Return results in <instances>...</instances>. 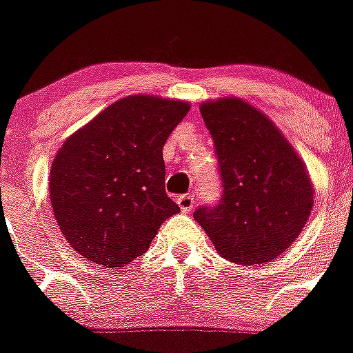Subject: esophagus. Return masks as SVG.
Returning a JSON list of instances; mask_svg holds the SVG:
<instances>
[{
	"label": "esophagus",
	"mask_w": 353,
	"mask_h": 353,
	"mask_svg": "<svg viewBox=\"0 0 353 353\" xmlns=\"http://www.w3.org/2000/svg\"><path fill=\"white\" fill-rule=\"evenodd\" d=\"M177 204H179L181 211L190 212L195 208V199H193V195H181L177 196Z\"/></svg>",
	"instance_id": "1"
}]
</instances>
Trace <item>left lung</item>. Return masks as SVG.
<instances>
[{
  "label": "left lung",
  "mask_w": 353,
  "mask_h": 353,
  "mask_svg": "<svg viewBox=\"0 0 353 353\" xmlns=\"http://www.w3.org/2000/svg\"><path fill=\"white\" fill-rule=\"evenodd\" d=\"M214 141L223 193L193 218L221 256L241 265L278 259L313 208V184L299 154L265 114L241 98L200 105Z\"/></svg>",
  "instance_id": "8db88e82"
}]
</instances>
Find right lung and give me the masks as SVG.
I'll use <instances>...</instances> for the list:
<instances>
[{
  "instance_id": "add662e5",
  "label": "right lung",
  "mask_w": 353,
  "mask_h": 353,
  "mask_svg": "<svg viewBox=\"0 0 353 353\" xmlns=\"http://www.w3.org/2000/svg\"><path fill=\"white\" fill-rule=\"evenodd\" d=\"M190 103L151 94L114 101L59 148L50 205L70 246L103 268L144 255L181 211L165 193L163 145Z\"/></svg>"
}]
</instances>
